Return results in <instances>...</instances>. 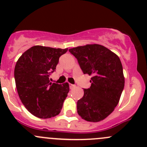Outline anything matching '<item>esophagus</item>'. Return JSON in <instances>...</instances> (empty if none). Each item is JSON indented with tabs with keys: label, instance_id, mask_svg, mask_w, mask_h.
<instances>
[{
	"label": "esophagus",
	"instance_id": "esophagus-1",
	"mask_svg": "<svg viewBox=\"0 0 147 147\" xmlns=\"http://www.w3.org/2000/svg\"><path fill=\"white\" fill-rule=\"evenodd\" d=\"M69 89H73L74 87H75V86H76L75 85H74V84H69Z\"/></svg>",
	"mask_w": 147,
	"mask_h": 147
}]
</instances>
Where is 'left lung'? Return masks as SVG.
<instances>
[{"label": "left lung", "mask_w": 147, "mask_h": 147, "mask_svg": "<svg viewBox=\"0 0 147 147\" xmlns=\"http://www.w3.org/2000/svg\"><path fill=\"white\" fill-rule=\"evenodd\" d=\"M84 74L92 75L89 89L77 103L78 113L89 122L109 116L118 105L125 86L123 65L118 55L99 44L69 49Z\"/></svg>", "instance_id": "8db88e82"}]
</instances>
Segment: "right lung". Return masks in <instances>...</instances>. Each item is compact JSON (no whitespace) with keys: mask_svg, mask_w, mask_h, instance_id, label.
Instances as JSON below:
<instances>
[{"mask_svg":"<svg viewBox=\"0 0 147 147\" xmlns=\"http://www.w3.org/2000/svg\"><path fill=\"white\" fill-rule=\"evenodd\" d=\"M67 49L34 46L26 51L15 67L18 95L26 109L39 118L58 115L69 92L68 83H51L49 76L55 71L59 58Z\"/></svg>","mask_w":147,"mask_h":147,"instance_id":"obj_1","label":"right lung"}]
</instances>
